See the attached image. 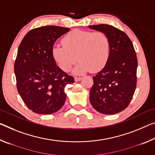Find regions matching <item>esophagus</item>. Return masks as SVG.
<instances>
[{
	"mask_svg": "<svg viewBox=\"0 0 155 155\" xmlns=\"http://www.w3.org/2000/svg\"><path fill=\"white\" fill-rule=\"evenodd\" d=\"M82 79V78L81 77H74V80H75V81L76 82H78V81H80Z\"/></svg>",
	"mask_w": 155,
	"mask_h": 155,
	"instance_id": "34e87169",
	"label": "esophagus"
}]
</instances>
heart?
Masks as SVG:
<instances>
[{"label":"heart","instance_id":"b5f03b06","mask_svg":"<svg viewBox=\"0 0 155 155\" xmlns=\"http://www.w3.org/2000/svg\"><path fill=\"white\" fill-rule=\"evenodd\" d=\"M63 45L52 47L51 56L58 67L65 72L70 70L77 58L80 62L74 70L77 74L89 70L98 72L104 68L108 60L110 40L102 31L74 29L63 37Z\"/></svg>","mask_w":155,"mask_h":155}]
</instances>
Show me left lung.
I'll list each match as a JSON object with an SVG mask.
<instances>
[{
    "instance_id": "1",
    "label": "left lung",
    "mask_w": 155,
    "mask_h": 155,
    "mask_svg": "<svg viewBox=\"0 0 155 155\" xmlns=\"http://www.w3.org/2000/svg\"><path fill=\"white\" fill-rule=\"evenodd\" d=\"M88 28L104 32L110 43L107 63L93 77L90 101L100 113L117 114L128 106L136 88L137 58L133 44L126 33L110 25Z\"/></svg>"
}]
</instances>
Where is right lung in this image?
Listing matches in <instances>:
<instances>
[{
    "mask_svg": "<svg viewBox=\"0 0 155 155\" xmlns=\"http://www.w3.org/2000/svg\"><path fill=\"white\" fill-rule=\"evenodd\" d=\"M70 31L59 26L33 29L24 36L14 63L16 87L29 110L40 114L57 112L66 99L65 87L74 83L51 56L55 41Z\"/></svg>",
    "mask_w": 155,
    "mask_h": 155,
    "instance_id": "obj_1",
    "label": "right lung"
}]
</instances>
